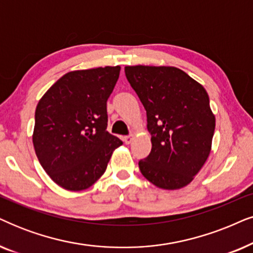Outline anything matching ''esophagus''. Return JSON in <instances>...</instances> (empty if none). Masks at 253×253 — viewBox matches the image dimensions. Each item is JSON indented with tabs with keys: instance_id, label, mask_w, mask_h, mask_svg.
<instances>
[{
	"instance_id": "34e87169",
	"label": "esophagus",
	"mask_w": 253,
	"mask_h": 253,
	"mask_svg": "<svg viewBox=\"0 0 253 253\" xmlns=\"http://www.w3.org/2000/svg\"><path fill=\"white\" fill-rule=\"evenodd\" d=\"M132 139H133V136H124L123 137V142L126 143V144H130L131 142H132Z\"/></svg>"
}]
</instances>
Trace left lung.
Returning <instances> with one entry per match:
<instances>
[{"label": "left lung", "mask_w": 253, "mask_h": 253, "mask_svg": "<svg viewBox=\"0 0 253 253\" xmlns=\"http://www.w3.org/2000/svg\"><path fill=\"white\" fill-rule=\"evenodd\" d=\"M126 77L146 110L150 155L142 174L163 189L188 185L211 150L215 116L202 84L170 66H126Z\"/></svg>", "instance_id": "obj_1"}]
</instances>
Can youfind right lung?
Masks as SVG:
<instances>
[{
	"label": "right lung",
	"mask_w": 253,
	"mask_h": 253,
	"mask_svg": "<svg viewBox=\"0 0 253 253\" xmlns=\"http://www.w3.org/2000/svg\"><path fill=\"white\" fill-rule=\"evenodd\" d=\"M120 66L68 72L36 108L32 142L50 178L67 191H83L106 172L122 140L107 131V101Z\"/></svg>",
	"instance_id": "right-lung-1"
}]
</instances>
